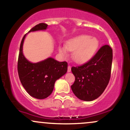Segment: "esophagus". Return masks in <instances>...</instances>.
<instances>
[{
  "label": "esophagus",
  "mask_w": 130,
  "mask_h": 130,
  "mask_svg": "<svg viewBox=\"0 0 130 130\" xmlns=\"http://www.w3.org/2000/svg\"><path fill=\"white\" fill-rule=\"evenodd\" d=\"M67 71H68V72H70L71 71V66L70 65H68V70Z\"/></svg>",
  "instance_id": "esophagus-1"
}]
</instances>
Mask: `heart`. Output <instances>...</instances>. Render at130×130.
Wrapping results in <instances>:
<instances>
[{
    "label": "heart",
    "instance_id": "b5f03b06",
    "mask_svg": "<svg viewBox=\"0 0 130 130\" xmlns=\"http://www.w3.org/2000/svg\"><path fill=\"white\" fill-rule=\"evenodd\" d=\"M99 41L90 35H82L67 41L65 46H60L59 53L64 58L69 56L68 51L73 53V59L78 63H86L90 60L97 51Z\"/></svg>",
    "mask_w": 130,
    "mask_h": 130
}]
</instances>
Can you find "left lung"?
Wrapping results in <instances>:
<instances>
[{
  "label": "left lung",
  "instance_id": "obj_1",
  "mask_svg": "<svg viewBox=\"0 0 130 130\" xmlns=\"http://www.w3.org/2000/svg\"><path fill=\"white\" fill-rule=\"evenodd\" d=\"M112 62V50L106 44L87 62L72 67L75 80L71 88L74 95L79 99L87 101L99 97L109 82Z\"/></svg>",
  "mask_w": 130,
  "mask_h": 130
}]
</instances>
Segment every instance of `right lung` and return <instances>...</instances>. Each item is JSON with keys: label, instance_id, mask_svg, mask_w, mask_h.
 <instances>
[{"label": "right lung", "instance_id": "right-lung-1", "mask_svg": "<svg viewBox=\"0 0 130 130\" xmlns=\"http://www.w3.org/2000/svg\"><path fill=\"white\" fill-rule=\"evenodd\" d=\"M47 24L40 23L29 32L45 30ZM26 34L22 38L18 60V72L19 79L28 93L37 99H44L53 92L55 82L67 71V62H58L53 58L32 63L22 54V46Z\"/></svg>", "mask_w": 130, "mask_h": 130}]
</instances>
